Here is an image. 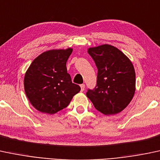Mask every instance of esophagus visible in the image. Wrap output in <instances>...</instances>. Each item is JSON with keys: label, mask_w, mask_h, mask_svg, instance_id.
I'll return each mask as SVG.
<instances>
[{"label": "esophagus", "mask_w": 160, "mask_h": 160, "mask_svg": "<svg viewBox=\"0 0 160 160\" xmlns=\"http://www.w3.org/2000/svg\"><path fill=\"white\" fill-rule=\"evenodd\" d=\"M80 87H81V91H84V90L85 88V85L82 84V85H80Z\"/></svg>", "instance_id": "esophagus-1"}]
</instances>
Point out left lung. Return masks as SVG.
<instances>
[{"label": "left lung", "instance_id": "1", "mask_svg": "<svg viewBox=\"0 0 160 160\" xmlns=\"http://www.w3.org/2000/svg\"><path fill=\"white\" fill-rule=\"evenodd\" d=\"M88 53L98 68L96 88L86 93L94 107L106 116L126 108L135 92V71L125 53L110 44L89 48Z\"/></svg>", "mask_w": 160, "mask_h": 160}]
</instances>
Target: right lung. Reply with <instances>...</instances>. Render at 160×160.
Instances as JSON below:
<instances>
[{"mask_svg":"<svg viewBox=\"0 0 160 160\" xmlns=\"http://www.w3.org/2000/svg\"><path fill=\"white\" fill-rule=\"evenodd\" d=\"M72 48L52 49L41 53L26 72L24 89L32 107L39 112L55 114L69 105L79 85L72 82L66 62Z\"/></svg>","mask_w":160,"mask_h":160,"instance_id":"add662e5","label":"right lung"}]
</instances>
